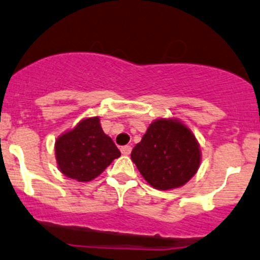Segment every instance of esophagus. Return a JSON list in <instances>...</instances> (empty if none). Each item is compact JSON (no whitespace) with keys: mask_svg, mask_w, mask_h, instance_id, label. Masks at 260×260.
<instances>
[{"mask_svg":"<svg viewBox=\"0 0 260 260\" xmlns=\"http://www.w3.org/2000/svg\"><path fill=\"white\" fill-rule=\"evenodd\" d=\"M131 152V146H129V145H126V146H122L121 147V153L122 155H130Z\"/></svg>","mask_w":260,"mask_h":260,"instance_id":"1","label":"esophagus"}]
</instances>
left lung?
<instances>
[{
	"instance_id": "obj_1",
	"label": "left lung",
	"mask_w": 260,
	"mask_h": 260,
	"mask_svg": "<svg viewBox=\"0 0 260 260\" xmlns=\"http://www.w3.org/2000/svg\"><path fill=\"white\" fill-rule=\"evenodd\" d=\"M131 160L144 180L160 191L186 185L200 169V144L178 119L153 120L131 151Z\"/></svg>"
}]
</instances>
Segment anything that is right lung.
Returning a JSON list of instances; mask_svg holds the SVG:
<instances>
[{
  "label": "right lung",
  "instance_id": "1",
  "mask_svg": "<svg viewBox=\"0 0 260 260\" xmlns=\"http://www.w3.org/2000/svg\"><path fill=\"white\" fill-rule=\"evenodd\" d=\"M54 151L59 171L79 182L96 178L121 155L103 131L99 116L80 120L73 129L64 131L55 140Z\"/></svg>",
  "mask_w": 260,
  "mask_h": 260
}]
</instances>
